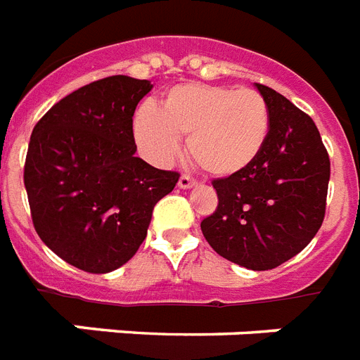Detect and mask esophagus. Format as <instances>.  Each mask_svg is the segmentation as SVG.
<instances>
[{
    "instance_id": "obj_1",
    "label": "esophagus",
    "mask_w": 360,
    "mask_h": 360,
    "mask_svg": "<svg viewBox=\"0 0 360 360\" xmlns=\"http://www.w3.org/2000/svg\"><path fill=\"white\" fill-rule=\"evenodd\" d=\"M195 184H197V180H195V178H191L189 174H182V176H180V180H178V188L189 189V188H193Z\"/></svg>"
}]
</instances>
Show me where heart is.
<instances>
[{
	"mask_svg": "<svg viewBox=\"0 0 360 360\" xmlns=\"http://www.w3.org/2000/svg\"><path fill=\"white\" fill-rule=\"evenodd\" d=\"M134 139L156 165H169L188 137V152L202 171L232 176L251 165L266 145L269 109L260 93L206 83H182L163 94L160 108L135 111Z\"/></svg>",
	"mask_w": 360,
	"mask_h": 360,
	"instance_id": "heart-1",
	"label": "heart"
}]
</instances>
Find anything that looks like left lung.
<instances>
[{
  "mask_svg": "<svg viewBox=\"0 0 360 360\" xmlns=\"http://www.w3.org/2000/svg\"><path fill=\"white\" fill-rule=\"evenodd\" d=\"M269 134L243 171L214 180L219 204L200 230L212 249L255 271L301 252L326 217L330 162L314 120L277 91L257 83Z\"/></svg>",
  "mask_w": 360,
  "mask_h": 360,
  "instance_id": "obj_1",
  "label": "left lung"
}]
</instances>
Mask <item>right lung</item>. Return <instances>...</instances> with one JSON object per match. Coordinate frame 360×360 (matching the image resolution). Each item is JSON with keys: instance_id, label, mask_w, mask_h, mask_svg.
I'll return each instance as SVG.
<instances>
[{"instance_id": "right-lung-1", "label": "right lung", "mask_w": 360, "mask_h": 360, "mask_svg": "<svg viewBox=\"0 0 360 360\" xmlns=\"http://www.w3.org/2000/svg\"><path fill=\"white\" fill-rule=\"evenodd\" d=\"M148 79L109 76L53 105L31 134L24 167L40 240L70 266L109 273L134 257L152 210L180 174L135 158L131 122Z\"/></svg>"}]
</instances>
